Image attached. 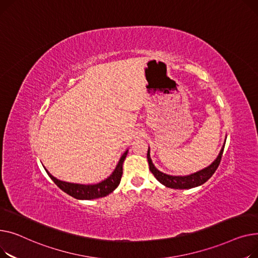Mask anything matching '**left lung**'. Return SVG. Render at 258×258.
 <instances>
[{
  "mask_svg": "<svg viewBox=\"0 0 258 258\" xmlns=\"http://www.w3.org/2000/svg\"><path fill=\"white\" fill-rule=\"evenodd\" d=\"M224 147L221 149L220 154L217 157V159L211 163L207 168L194 173L191 175L188 176H171V175H166L160 171H158L152 160H151L150 157V148L148 149V154H147V158H148V162H149V166H150V171L154 175V177L159 181L160 183H162L163 185H165L166 187L170 188H175V189H188V188H192L196 186L202 185L203 183H205L206 181L215 174V172L217 171L218 166L221 162L222 159V155H223V151H224Z\"/></svg>",
  "mask_w": 258,
  "mask_h": 258,
  "instance_id": "1",
  "label": "left lung"
}]
</instances>
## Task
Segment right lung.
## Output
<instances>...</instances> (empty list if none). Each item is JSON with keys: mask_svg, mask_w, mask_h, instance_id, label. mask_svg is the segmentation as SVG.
<instances>
[{"mask_svg": "<svg viewBox=\"0 0 258 258\" xmlns=\"http://www.w3.org/2000/svg\"><path fill=\"white\" fill-rule=\"evenodd\" d=\"M127 153H128V150L122 155V157H120L112 174L108 178H106L105 180L101 181V182H99L97 184L85 185V184L64 182V181L58 180L57 178L52 176L45 169L44 170L48 173L50 178L54 181V183L60 189H62L68 195L74 197V198L79 199V200L98 199V198H102V197L109 195L118 186V184L120 182V178H122V175H123V162L127 156Z\"/></svg>", "mask_w": 258, "mask_h": 258, "instance_id": "obj_1", "label": "right lung"}]
</instances>
